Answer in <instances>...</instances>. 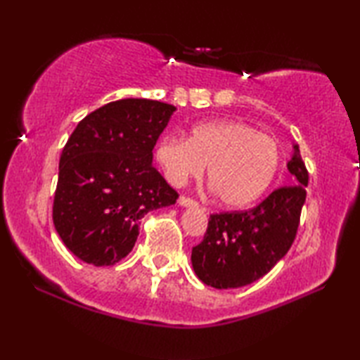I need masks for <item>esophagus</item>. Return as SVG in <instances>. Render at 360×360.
<instances>
[{"label": "esophagus", "instance_id": "1", "mask_svg": "<svg viewBox=\"0 0 360 360\" xmlns=\"http://www.w3.org/2000/svg\"><path fill=\"white\" fill-rule=\"evenodd\" d=\"M178 203H179L181 206H188V208H193V206H198V203L195 202L193 198H191V197H184V195H182V197H179Z\"/></svg>", "mask_w": 360, "mask_h": 360}]
</instances>
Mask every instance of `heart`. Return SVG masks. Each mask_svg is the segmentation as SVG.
<instances>
[{
	"label": "heart",
	"instance_id": "1",
	"mask_svg": "<svg viewBox=\"0 0 360 360\" xmlns=\"http://www.w3.org/2000/svg\"><path fill=\"white\" fill-rule=\"evenodd\" d=\"M155 157L174 186L198 178L208 167V184L221 203L241 208L266 192L281 163L276 139L243 122L195 125L187 139L165 136Z\"/></svg>",
	"mask_w": 360,
	"mask_h": 360
}]
</instances>
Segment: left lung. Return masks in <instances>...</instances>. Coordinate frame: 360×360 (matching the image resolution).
<instances>
[{
    "mask_svg": "<svg viewBox=\"0 0 360 360\" xmlns=\"http://www.w3.org/2000/svg\"><path fill=\"white\" fill-rule=\"evenodd\" d=\"M288 169L294 186L276 188L252 210L210 216L203 241L192 248L193 271L205 284L243 288L266 275L288 254L308 186V169L297 144Z\"/></svg>",
    "mask_w": 360,
    "mask_h": 360,
    "instance_id": "left-lung-1",
    "label": "left lung"
}]
</instances>
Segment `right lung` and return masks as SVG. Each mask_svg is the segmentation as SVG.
Here are the masks:
<instances>
[{"mask_svg":"<svg viewBox=\"0 0 360 360\" xmlns=\"http://www.w3.org/2000/svg\"><path fill=\"white\" fill-rule=\"evenodd\" d=\"M173 105L125 98L79 122L60 155L52 219L70 251L95 266L129 255L139 221L174 205L178 192L152 167Z\"/></svg>","mask_w":360,"mask_h":360,"instance_id":"right-lung-1","label":"right lung"}]
</instances>
